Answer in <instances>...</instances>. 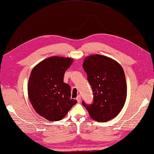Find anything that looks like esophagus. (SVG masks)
<instances>
[{
    "mask_svg": "<svg viewBox=\"0 0 154 154\" xmlns=\"http://www.w3.org/2000/svg\"><path fill=\"white\" fill-rule=\"evenodd\" d=\"M76 100H77L78 103H80V102L81 101V96H80V95H78L77 98H76Z\"/></svg>",
    "mask_w": 154,
    "mask_h": 154,
    "instance_id": "obj_1",
    "label": "esophagus"
}]
</instances>
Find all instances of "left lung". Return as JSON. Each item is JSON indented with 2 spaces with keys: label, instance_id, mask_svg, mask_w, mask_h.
<instances>
[{
  "label": "left lung",
  "instance_id": "left-lung-1",
  "mask_svg": "<svg viewBox=\"0 0 154 154\" xmlns=\"http://www.w3.org/2000/svg\"><path fill=\"white\" fill-rule=\"evenodd\" d=\"M83 68L94 95L92 103L83 101V106L97 121L103 122L115 118L123 107L127 94L122 66L110 58L95 54L85 59Z\"/></svg>",
  "mask_w": 154,
  "mask_h": 154
}]
</instances>
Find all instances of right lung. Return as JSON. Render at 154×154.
Listing matches in <instances>:
<instances>
[{"mask_svg":"<svg viewBox=\"0 0 154 154\" xmlns=\"http://www.w3.org/2000/svg\"><path fill=\"white\" fill-rule=\"evenodd\" d=\"M72 63L70 58H47L33 68L29 78V101L40 116L50 121L65 117L77 103L71 99L70 86L64 82V75Z\"/></svg>","mask_w":154,"mask_h":154,"instance_id":"obj_1","label":"right lung"}]
</instances>
